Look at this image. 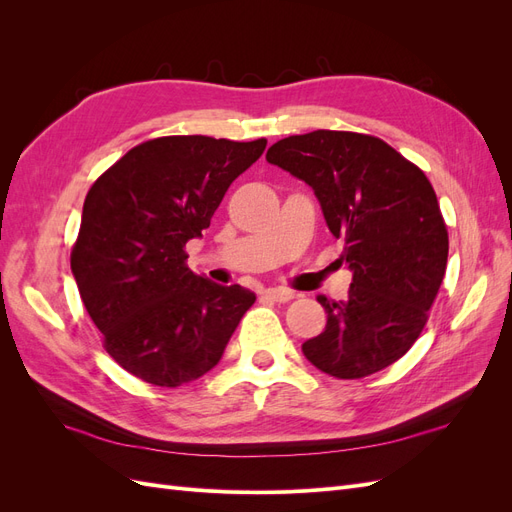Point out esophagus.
Segmentation results:
<instances>
[{
	"label": "esophagus",
	"mask_w": 512,
	"mask_h": 512,
	"mask_svg": "<svg viewBox=\"0 0 512 512\" xmlns=\"http://www.w3.org/2000/svg\"><path fill=\"white\" fill-rule=\"evenodd\" d=\"M265 297L271 301H277V303H288L294 299V292L288 288H267Z\"/></svg>",
	"instance_id": "1"
}]
</instances>
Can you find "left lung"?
I'll list each match as a JSON object with an SVG mask.
<instances>
[{
	"instance_id": "obj_1",
	"label": "left lung",
	"mask_w": 512,
	"mask_h": 512,
	"mask_svg": "<svg viewBox=\"0 0 512 512\" xmlns=\"http://www.w3.org/2000/svg\"><path fill=\"white\" fill-rule=\"evenodd\" d=\"M267 162L314 190L352 271L346 301L318 294L327 327L303 344L305 359L342 380L389 367L421 335L446 271L448 232L429 179L391 145L356 132L282 138Z\"/></svg>"
}]
</instances>
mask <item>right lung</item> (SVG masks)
I'll list each match as a JSON object with an SVG mask.
<instances>
[{"label": "right lung", "mask_w": 512, "mask_h": 512, "mask_svg": "<svg viewBox=\"0 0 512 512\" xmlns=\"http://www.w3.org/2000/svg\"><path fill=\"white\" fill-rule=\"evenodd\" d=\"M267 141L162 136L136 145L91 185L70 267L113 359L156 386L198 380L220 363L256 301L185 265L230 183Z\"/></svg>", "instance_id": "right-lung-1"}]
</instances>
